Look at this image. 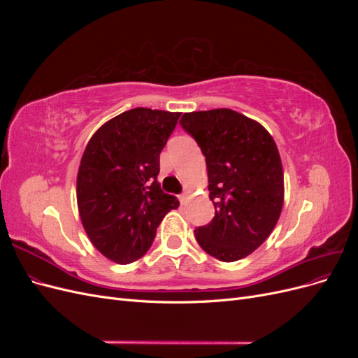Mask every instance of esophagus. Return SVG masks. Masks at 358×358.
<instances>
[{
    "instance_id": "esophagus-1",
    "label": "esophagus",
    "mask_w": 358,
    "mask_h": 358,
    "mask_svg": "<svg viewBox=\"0 0 358 358\" xmlns=\"http://www.w3.org/2000/svg\"><path fill=\"white\" fill-rule=\"evenodd\" d=\"M179 200H180V204H185V203H187V200H188V194H187V192L180 194V196H179Z\"/></svg>"
}]
</instances>
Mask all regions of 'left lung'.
Returning <instances> with one entry per match:
<instances>
[{
    "mask_svg": "<svg viewBox=\"0 0 358 358\" xmlns=\"http://www.w3.org/2000/svg\"><path fill=\"white\" fill-rule=\"evenodd\" d=\"M179 124L206 157L213 220L196 239L225 263L252 254L272 233L284 204V171L273 137L242 113L213 109L185 113Z\"/></svg>",
    "mask_w": 358,
    "mask_h": 358,
    "instance_id": "1",
    "label": "left lung"
}]
</instances>
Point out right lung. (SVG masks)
<instances>
[{"label":"right lung","mask_w":358,"mask_h":358,"mask_svg":"<svg viewBox=\"0 0 358 358\" xmlns=\"http://www.w3.org/2000/svg\"><path fill=\"white\" fill-rule=\"evenodd\" d=\"M180 113L136 107L99 128L78 173V206L92 245L117 264L152 245L162 218L179 200L157 180L159 154Z\"/></svg>","instance_id":"add662e5"}]
</instances>
